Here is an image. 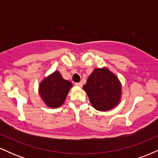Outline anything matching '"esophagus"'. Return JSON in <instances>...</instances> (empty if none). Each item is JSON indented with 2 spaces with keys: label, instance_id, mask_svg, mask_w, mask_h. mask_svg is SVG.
<instances>
[{
  "label": "esophagus",
  "instance_id": "34e87169",
  "mask_svg": "<svg viewBox=\"0 0 158 158\" xmlns=\"http://www.w3.org/2000/svg\"><path fill=\"white\" fill-rule=\"evenodd\" d=\"M75 85H76V86L81 87V86H82V84H81V82H77V83H75Z\"/></svg>",
  "mask_w": 158,
  "mask_h": 158
}]
</instances>
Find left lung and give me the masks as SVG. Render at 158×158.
Masks as SVG:
<instances>
[{"mask_svg":"<svg viewBox=\"0 0 158 158\" xmlns=\"http://www.w3.org/2000/svg\"><path fill=\"white\" fill-rule=\"evenodd\" d=\"M95 109L106 111L119 102L121 86L118 78L107 68H97L83 86Z\"/></svg>","mask_w":158,"mask_h":158,"instance_id":"1","label":"left lung"}]
</instances>
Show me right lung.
Here are the masks:
<instances>
[{"instance_id": "right-lung-1", "label": "right lung", "mask_w": 158, "mask_h": 158, "mask_svg": "<svg viewBox=\"0 0 158 158\" xmlns=\"http://www.w3.org/2000/svg\"><path fill=\"white\" fill-rule=\"evenodd\" d=\"M71 87L70 81L64 80L59 71H55L41 81L39 94L47 106L58 108L64 103Z\"/></svg>"}]
</instances>
